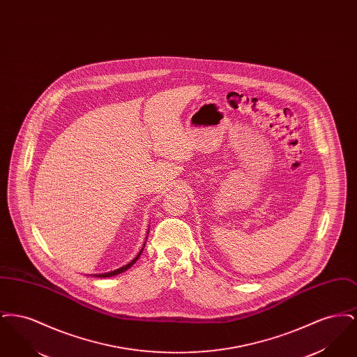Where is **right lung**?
Listing matches in <instances>:
<instances>
[{
  "label": "right lung",
  "instance_id": "obj_1",
  "mask_svg": "<svg viewBox=\"0 0 357 357\" xmlns=\"http://www.w3.org/2000/svg\"><path fill=\"white\" fill-rule=\"evenodd\" d=\"M147 234H149V231H147ZM146 239H147V237H146ZM144 246H146V242H144V245H143V248L140 249V252L137 253V255H136L135 258L131 261V262H128L127 265H124V266H121V268H119V269H116V271H112V272H108V273H102V274H93V277H100V278H104V277H112V275H116V274H120V273L126 272L127 269H130L134 264H135L136 261L139 259V257H140V255H142V252H143V249H144Z\"/></svg>",
  "mask_w": 357,
  "mask_h": 357
}]
</instances>
